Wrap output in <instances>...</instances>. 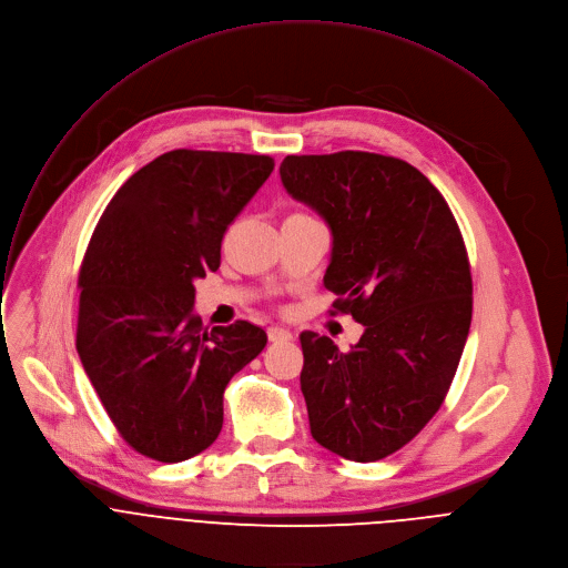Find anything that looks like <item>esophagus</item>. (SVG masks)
<instances>
[{"instance_id":"esophagus-1","label":"esophagus","mask_w":568,"mask_h":568,"mask_svg":"<svg viewBox=\"0 0 568 568\" xmlns=\"http://www.w3.org/2000/svg\"><path fill=\"white\" fill-rule=\"evenodd\" d=\"M268 341L271 343H288V341H293V334L284 327H268Z\"/></svg>"}]
</instances>
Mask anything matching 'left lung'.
Instances as JSON below:
<instances>
[{"label": "left lung", "instance_id": "1", "mask_svg": "<svg viewBox=\"0 0 568 568\" xmlns=\"http://www.w3.org/2000/svg\"><path fill=\"white\" fill-rule=\"evenodd\" d=\"M282 184L332 232L325 286L363 325L349 352L302 332L311 435L332 454L382 460L443 406L471 325L463 234L424 173L363 151L286 155Z\"/></svg>", "mask_w": 568, "mask_h": 568}]
</instances>
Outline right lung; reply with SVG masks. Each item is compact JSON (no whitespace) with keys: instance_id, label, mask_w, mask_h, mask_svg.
Masks as SVG:
<instances>
[{"instance_id":"right-lung-1","label":"right lung","mask_w":568,"mask_h":568,"mask_svg":"<svg viewBox=\"0 0 568 568\" xmlns=\"http://www.w3.org/2000/svg\"><path fill=\"white\" fill-rule=\"evenodd\" d=\"M273 158L169 151L121 184L81 266L77 349L121 437L160 463L205 452L223 393L266 332H207L194 282L221 266L227 225L273 173Z\"/></svg>"}]
</instances>
